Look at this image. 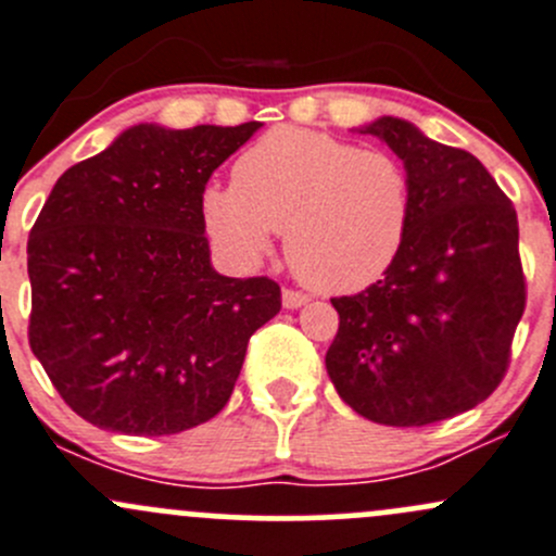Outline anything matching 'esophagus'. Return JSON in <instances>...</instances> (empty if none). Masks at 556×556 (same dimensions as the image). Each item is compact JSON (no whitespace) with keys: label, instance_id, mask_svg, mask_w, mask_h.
<instances>
[{"label":"esophagus","instance_id":"obj_1","mask_svg":"<svg viewBox=\"0 0 556 556\" xmlns=\"http://www.w3.org/2000/svg\"><path fill=\"white\" fill-rule=\"evenodd\" d=\"M307 305V296L302 294V291H294V289H283V307L286 311H296V307Z\"/></svg>","mask_w":556,"mask_h":556}]
</instances>
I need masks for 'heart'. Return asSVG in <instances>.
Here are the masks:
<instances>
[{"instance_id":"1","label":"heart","mask_w":556,"mask_h":556,"mask_svg":"<svg viewBox=\"0 0 556 556\" xmlns=\"http://www.w3.org/2000/svg\"><path fill=\"white\" fill-rule=\"evenodd\" d=\"M208 232L238 265H254L286 230L302 283L351 294L386 276L412 222V179L396 154L324 130L280 125L236 163V185L203 198Z\"/></svg>"}]
</instances>
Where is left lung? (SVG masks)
Masks as SVG:
<instances>
[{"instance_id": "1", "label": "left lung", "mask_w": 556, "mask_h": 556, "mask_svg": "<svg viewBox=\"0 0 556 556\" xmlns=\"http://www.w3.org/2000/svg\"><path fill=\"white\" fill-rule=\"evenodd\" d=\"M409 170L412 222L377 283L334 296L340 329L326 371L353 412L412 428L473 409L501 386L525 313L511 200L471 152L399 117L356 128Z\"/></svg>"}]
</instances>
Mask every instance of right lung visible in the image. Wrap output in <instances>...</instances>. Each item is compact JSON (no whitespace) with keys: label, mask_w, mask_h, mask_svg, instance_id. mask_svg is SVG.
I'll return each mask as SVG.
<instances>
[{"label":"right lung","mask_w":556,"mask_h":556,"mask_svg":"<svg viewBox=\"0 0 556 556\" xmlns=\"http://www.w3.org/2000/svg\"><path fill=\"white\" fill-rule=\"evenodd\" d=\"M260 128L141 123L55 181L26 249L28 345L83 420L168 437L230 402L280 289L214 270L203 192Z\"/></svg>","instance_id":"add662e5"}]
</instances>
